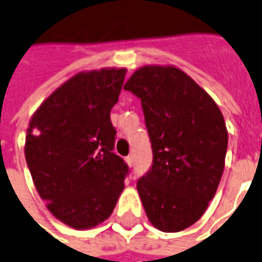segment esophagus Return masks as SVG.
I'll use <instances>...</instances> for the list:
<instances>
[{
    "label": "esophagus",
    "mask_w": 262,
    "mask_h": 262,
    "mask_svg": "<svg viewBox=\"0 0 262 262\" xmlns=\"http://www.w3.org/2000/svg\"><path fill=\"white\" fill-rule=\"evenodd\" d=\"M125 161H126V163L130 167L135 165V158H133V155H129V157H126V159H125Z\"/></svg>",
    "instance_id": "1"
}]
</instances>
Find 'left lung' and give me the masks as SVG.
Segmentation results:
<instances>
[{
	"instance_id": "left-lung-1",
	"label": "left lung",
	"mask_w": 262,
	"mask_h": 262,
	"mask_svg": "<svg viewBox=\"0 0 262 262\" xmlns=\"http://www.w3.org/2000/svg\"><path fill=\"white\" fill-rule=\"evenodd\" d=\"M141 100L152 166L137 181L149 223L162 232L195 224L215 195L228 132L219 105L174 66H143L125 83Z\"/></svg>"
}]
</instances>
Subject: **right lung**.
<instances>
[{"mask_svg": "<svg viewBox=\"0 0 262 262\" xmlns=\"http://www.w3.org/2000/svg\"><path fill=\"white\" fill-rule=\"evenodd\" d=\"M126 69L81 71L33 114L25 155L48 210L74 229L101 224L125 188L127 165L113 152L117 130L110 113Z\"/></svg>", "mask_w": 262, "mask_h": 262, "instance_id": "add662e5", "label": "right lung"}]
</instances>
